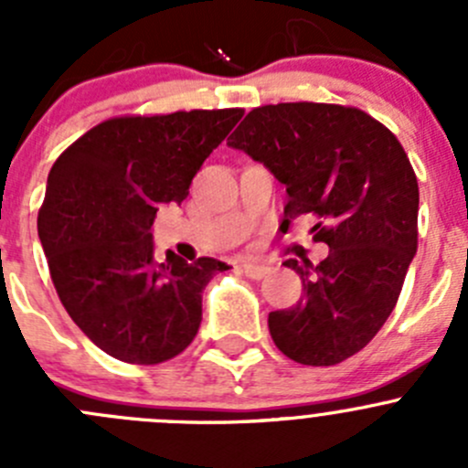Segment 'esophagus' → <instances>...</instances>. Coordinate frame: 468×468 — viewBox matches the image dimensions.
Wrapping results in <instances>:
<instances>
[{"mask_svg":"<svg viewBox=\"0 0 468 468\" xmlns=\"http://www.w3.org/2000/svg\"><path fill=\"white\" fill-rule=\"evenodd\" d=\"M242 271L247 273L249 278H253V281H261V278L267 276L271 269L264 267V264H258V262H242Z\"/></svg>","mask_w":468,"mask_h":468,"instance_id":"34e87169","label":"esophagus"}]
</instances>
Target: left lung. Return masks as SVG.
<instances>
[{"label": "left lung", "mask_w": 468, "mask_h": 468, "mask_svg": "<svg viewBox=\"0 0 468 468\" xmlns=\"http://www.w3.org/2000/svg\"><path fill=\"white\" fill-rule=\"evenodd\" d=\"M229 146L262 163L287 190L285 221L314 215L325 261H285L303 296L269 313L273 344L290 360L333 367L387 322L417 253L419 183L396 135L365 111L337 103L253 108Z\"/></svg>", "instance_id": "1"}]
</instances>
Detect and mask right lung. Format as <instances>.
<instances>
[{
  "label": "right lung",
  "instance_id": "obj_1",
  "mask_svg": "<svg viewBox=\"0 0 468 468\" xmlns=\"http://www.w3.org/2000/svg\"><path fill=\"white\" fill-rule=\"evenodd\" d=\"M242 108L126 115L101 122L51 167L37 235L72 322L108 356L158 365L190 346L201 294L229 264L154 261L155 212L181 204Z\"/></svg>",
  "mask_w": 468,
  "mask_h": 468
}]
</instances>
